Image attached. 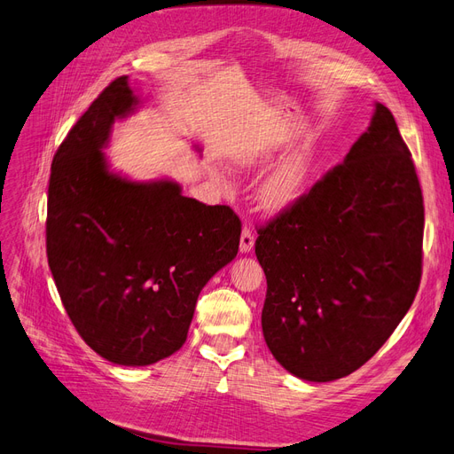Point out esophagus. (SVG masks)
Wrapping results in <instances>:
<instances>
[{
  "mask_svg": "<svg viewBox=\"0 0 454 454\" xmlns=\"http://www.w3.org/2000/svg\"><path fill=\"white\" fill-rule=\"evenodd\" d=\"M254 246V236L249 228L241 230V238H239V251L241 253H249Z\"/></svg>",
  "mask_w": 454,
  "mask_h": 454,
  "instance_id": "34e87169",
  "label": "esophagus"
}]
</instances>
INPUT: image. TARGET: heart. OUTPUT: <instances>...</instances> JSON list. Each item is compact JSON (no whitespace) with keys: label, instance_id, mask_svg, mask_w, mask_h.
<instances>
[{"label":"heart","instance_id":"1","mask_svg":"<svg viewBox=\"0 0 454 454\" xmlns=\"http://www.w3.org/2000/svg\"><path fill=\"white\" fill-rule=\"evenodd\" d=\"M320 142L317 136H307L261 180L257 197L266 211H286L294 207L309 190L320 162ZM257 155L241 159V165H253Z\"/></svg>","mask_w":454,"mask_h":454}]
</instances>
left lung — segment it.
Returning <instances> with one entry per match:
<instances>
[{"label": "left lung", "mask_w": 454, "mask_h": 454, "mask_svg": "<svg viewBox=\"0 0 454 454\" xmlns=\"http://www.w3.org/2000/svg\"><path fill=\"white\" fill-rule=\"evenodd\" d=\"M424 200L391 111L309 193L259 228L262 335L287 372L332 381L378 353L422 278Z\"/></svg>", "instance_id": "8db88e82"}]
</instances>
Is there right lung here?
<instances>
[{
  "label": "right lung",
  "instance_id": "right-lung-1",
  "mask_svg": "<svg viewBox=\"0 0 454 454\" xmlns=\"http://www.w3.org/2000/svg\"><path fill=\"white\" fill-rule=\"evenodd\" d=\"M137 98L121 76L67 134L51 162L45 247L76 332L109 363L147 366L188 338L197 297L238 254L241 223L226 205L182 195L176 182L109 170L114 121Z\"/></svg>",
  "mask_w": 454,
  "mask_h": 454
}]
</instances>
